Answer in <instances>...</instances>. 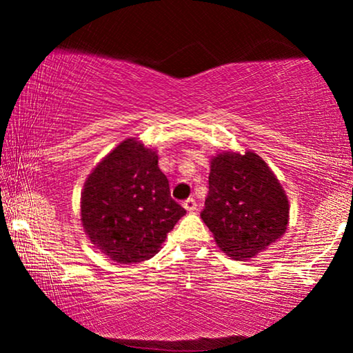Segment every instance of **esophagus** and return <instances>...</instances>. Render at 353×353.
I'll return each instance as SVG.
<instances>
[{
  "label": "esophagus",
  "instance_id": "1",
  "mask_svg": "<svg viewBox=\"0 0 353 353\" xmlns=\"http://www.w3.org/2000/svg\"><path fill=\"white\" fill-rule=\"evenodd\" d=\"M183 207H185L188 212H194L197 209L196 199H192V197H190V199H186L185 202H183Z\"/></svg>",
  "mask_w": 353,
  "mask_h": 353
}]
</instances>
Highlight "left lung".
I'll return each mask as SVG.
<instances>
[{
    "label": "left lung",
    "instance_id": "left-lung-1",
    "mask_svg": "<svg viewBox=\"0 0 353 353\" xmlns=\"http://www.w3.org/2000/svg\"><path fill=\"white\" fill-rule=\"evenodd\" d=\"M201 219L226 255L248 260L286 233L288 196L255 152H221L210 162Z\"/></svg>",
    "mask_w": 353,
    "mask_h": 353
}]
</instances>
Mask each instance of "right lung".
<instances>
[{
  "label": "right lung",
  "mask_w": 353,
  "mask_h": 353,
  "mask_svg": "<svg viewBox=\"0 0 353 353\" xmlns=\"http://www.w3.org/2000/svg\"><path fill=\"white\" fill-rule=\"evenodd\" d=\"M80 207L91 243L119 263L154 257L186 214L172 199L156 151L134 138L120 143L90 173Z\"/></svg>",
  "instance_id": "right-lung-1"
}]
</instances>
